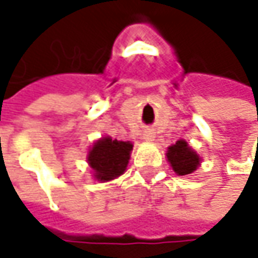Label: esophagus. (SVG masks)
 Wrapping results in <instances>:
<instances>
[{
    "label": "esophagus",
    "instance_id": "esophagus-1",
    "mask_svg": "<svg viewBox=\"0 0 258 258\" xmlns=\"http://www.w3.org/2000/svg\"><path fill=\"white\" fill-rule=\"evenodd\" d=\"M143 140H145V142H154V140H155V133H154V130H145V133H143Z\"/></svg>",
    "mask_w": 258,
    "mask_h": 258
}]
</instances>
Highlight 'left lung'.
<instances>
[{"label":"left lung","mask_w":258,"mask_h":258,"mask_svg":"<svg viewBox=\"0 0 258 258\" xmlns=\"http://www.w3.org/2000/svg\"><path fill=\"white\" fill-rule=\"evenodd\" d=\"M166 158L172 170L178 176H188L197 170L202 163V157L188 145L186 140L180 139L175 145H170L166 151Z\"/></svg>","instance_id":"8db88e82"}]
</instances>
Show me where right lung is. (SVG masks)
<instances>
[{"label": "right lung", "instance_id": "right-lung-1", "mask_svg": "<svg viewBox=\"0 0 258 258\" xmlns=\"http://www.w3.org/2000/svg\"><path fill=\"white\" fill-rule=\"evenodd\" d=\"M133 151L131 142L112 139L110 136L100 137L89 146L86 161L92 170L94 179L98 182L119 178L128 166Z\"/></svg>", "mask_w": 258, "mask_h": 258}]
</instances>
